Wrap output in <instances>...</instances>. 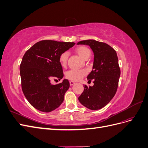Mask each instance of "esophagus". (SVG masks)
Listing matches in <instances>:
<instances>
[{
  "label": "esophagus",
  "instance_id": "1",
  "mask_svg": "<svg viewBox=\"0 0 148 148\" xmlns=\"http://www.w3.org/2000/svg\"><path fill=\"white\" fill-rule=\"evenodd\" d=\"M75 84V83L74 82H73V81H70V86H72V85H73V84Z\"/></svg>",
  "mask_w": 148,
  "mask_h": 148
}]
</instances>
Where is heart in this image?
I'll use <instances>...</instances> for the list:
<instances>
[{
  "mask_svg": "<svg viewBox=\"0 0 148 148\" xmlns=\"http://www.w3.org/2000/svg\"><path fill=\"white\" fill-rule=\"evenodd\" d=\"M75 51L79 57L83 59L86 60L90 57L91 51L86 46H82L77 47L75 49ZM69 58V53L67 52H64L59 57V62L62 66H65L67 64V60ZM86 74V71L84 70H70L66 73V77L71 80V81L77 82L81 79Z\"/></svg>",
  "mask_w": 148,
  "mask_h": 148,
  "instance_id": "1",
  "label": "heart"
}]
</instances>
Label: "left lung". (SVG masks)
<instances>
[{
	"mask_svg": "<svg viewBox=\"0 0 148 148\" xmlns=\"http://www.w3.org/2000/svg\"><path fill=\"white\" fill-rule=\"evenodd\" d=\"M77 44L89 46L94 53L92 70L87 77L89 81L94 79V85L88 87L84 85V91L78 100L89 109H101L117 92L120 76L117 53L108 44L93 39L79 41Z\"/></svg>",
	"mask_w": 148,
	"mask_h": 148,
	"instance_id": "8db88e82",
	"label": "left lung"
}]
</instances>
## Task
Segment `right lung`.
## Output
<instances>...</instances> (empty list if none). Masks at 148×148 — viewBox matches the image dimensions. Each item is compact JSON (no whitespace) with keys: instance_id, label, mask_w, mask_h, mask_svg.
Segmentation results:
<instances>
[{"instance_id":"1","label":"right lung","mask_w":148,"mask_h":148,"mask_svg":"<svg viewBox=\"0 0 148 148\" xmlns=\"http://www.w3.org/2000/svg\"><path fill=\"white\" fill-rule=\"evenodd\" d=\"M75 42L43 40L26 52L20 66L21 88L30 104L44 112L58 108L70 87L68 80L53 85L51 81L64 77L59 57Z\"/></svg>"}]
</instances>
